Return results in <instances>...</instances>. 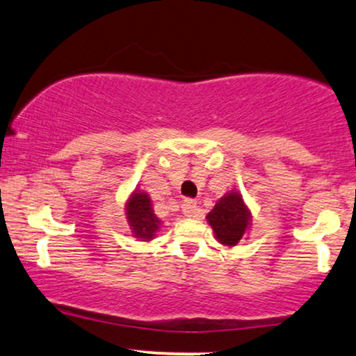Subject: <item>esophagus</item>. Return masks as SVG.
<instances>
[{
    "mask_svg": "<svg viewBox=\"0 0 356 356\" xmlns=\"http://www.w3.org/2000/svg\"><path fill=\"white\" fill-rule=\"evenodd\" d=\"M182 213L186 217H197V216H199V205H197L195 200H192V199L184 200Z\"/></svg>",
    "mask_w": 356,
    "mask_h": 356,
    "instance_id": "esophagus-1",
    "label": "esophagus"
}]
</instances>
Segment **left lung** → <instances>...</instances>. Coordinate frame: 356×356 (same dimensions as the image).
Listing matches in <instances>:
<instances>
[{
	"instance_id": "obj_1",
	"label": "left lung",
	"mask_w": 356,
	"mask_h": 356,
	"mask_svg": "<svg viewBox=\"0 0 356 356\" xmlns=\"http://www.w3.org/2000/svg\"><path fill=\"white\" fill-rule=\"evenodd\" d=\"M252 213L238 192H229L217 200L207 213V222L212 227L216 238L222 245L234 247L245 235L250 227Z\"/></svg>"
}]
</instances>
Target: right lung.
I'll list each match as a JSON object with an SVG mask.
<instances>
[{
	"label": "right lung",
	"mask_w": 356,
	"mask_h": 356,
	"mask_svg": "<svg viewBox=\"0 0 356 356\" xmlns=\"http://www.w3.org/2000/svg\"><path fill=\"white\" fill-rule=\"evenodd\" d=\"M126 217L136 238L152 241L159 230L161 220L154 213L152 200L145 192L134 191L126 202Z\"/></svg>",
	"instance_id": "obj_1"
}]
</instances>
